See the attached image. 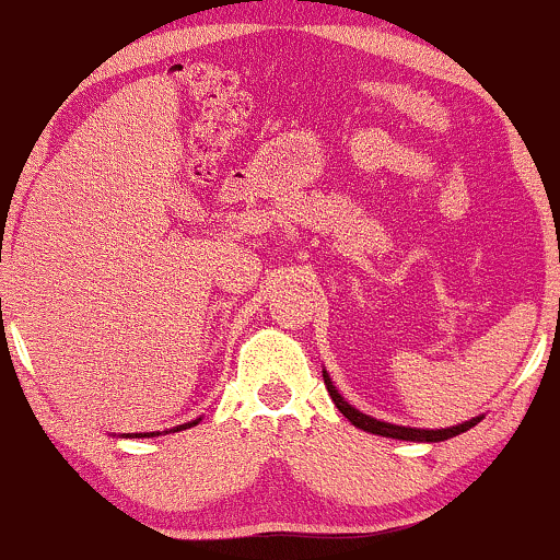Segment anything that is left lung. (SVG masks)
Masks as SVG:
<instances>
[{"instance_id":"left-lung-1","label":"left lung","mask_w":560,"mask_h":560,"mask_svg":"<svg viewBox=\"0 0 560 560\" xmlns=\"http://www.w3.org/2000/svg\"><path fill=\"white\" fill-rule=\"evenodd\" d=\"M324 384L326 389H329L334 405H337L339 410H342L345 419H350L355 423L358 429H363V432H371V434H382V436H392V440H410V442H442V440H450V436L460 434V432H468V429L474 427V423H479V419H471L466 423H460V427H450V429H410V427H395V423H384V421H376L371 419V416L361 413V410H355L352 405H347V400L342 395H339L337 387L331 384V378L326 376L324 371Z\"/></svg>"}]
</instances>
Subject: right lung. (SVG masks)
I'll return each instance as SVG.
<instances>
[{"label":"right lung","instance_id":"obj_1","mask_svg":"<svg viewBox=\"0 0 560 560\" xmlns=\"http://www.w3.org/2000/svg\"><path fill=\"white\" fill-rule=\"evenodd\" d=\"M199 421V419H197ZM197 421H191V423H184V427H176V429H173V432H182V429H189V427H195V423ZM152 434H155V432H152ZM152 434H141V436H152ZM139 436V434H137Z\"/></svg>","mask_w":560,"mask_h":560}]
</instances>
